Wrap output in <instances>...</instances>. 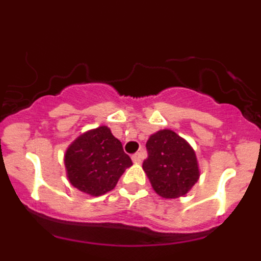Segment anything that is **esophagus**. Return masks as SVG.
I'll list each match as a JSON object with an SVG mask.
<instances>
[{
  "label": "esophagus",
  "instance_id": "34e87169",
  "mask_svg": "<svg viewBox=\"0 0 261 261\" xmlns=\"http://www.w3.org/2000/svg\"><path fill=\"white\" fill-rule=\"evenodd\" d=\"M142 158H144V156H142V153H136L132 155V161L135 163H141Z\"/></svg>",
  "mask_w": 261,
  "mask_h": 261
}]
</instances>
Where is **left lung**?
Returning a JSON list of instances; mask_svg holds the SVG:
<instances>
[{"instance_id":"left-lung-1","label":"left lung","mask_w":261,"mask_h":261,"mask_svg":"<svg viewBox=\"0 0 261 261\" xmlns=\"http://www.w3.org/2000/svg\"><path fill=\"white\" fill-rule=\"evenodd\" d=\"M142 168L153 190L165 199L187 195L199 180L200 170L191 145L170 129L158 130L146 142Z\"/></svg>"}]
</instances>
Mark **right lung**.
<instances>
[{
    "label": "right lung",
    "mask_w": 261,
    "mask_h": 261,
    "mask_svg": "<svg viewBox=\"0 0 261 261\" xmlns=\"http://www.w3.org/2000/svg\"><path fill=\"white\" fill-rule=\"evenodd\" d=\"M66 175L81 192L100 196L115 188L132 159L106 125L91 129L71 142L65 153Z\"/></svg>",
    "instance_id": "obj_1"
}]
</instances>
